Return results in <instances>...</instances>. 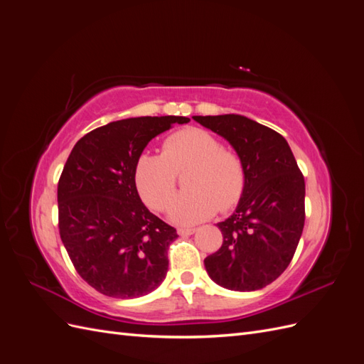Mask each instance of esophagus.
<instances>
[{"instance_id": "1", "label": "esophagus", "mask_w": 364, "mask_h": 364, "mask_svg": "<svg viewBox=\"0 0 364 364\" xmlns=\"http://www.w3.org/2000/svg\"><path fill=\"white\" fill-rule=\"evenodd\" d=\"M196 232V229H188V228H179L178 229V234L179 235H193Z\"/></svg>"}]
</instances>
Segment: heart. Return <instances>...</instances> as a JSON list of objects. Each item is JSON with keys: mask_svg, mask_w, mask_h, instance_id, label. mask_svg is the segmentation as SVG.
Here are the masks:
<instances>
[{"mask_svg": "<svg viewBox=\"0 0 364 364\" xmlns=\"http://www.w3.org/2000/svg\"><path fill=\"white\" fill-rule=\"evenodd\" d=\"M186 193L168 208L171 222L190 226L211 218L218 208L235 206L246 188V170L237 153L225 150L211 132L182 129L164 142V155L144 151L135 164L139 196L151 209L162 211L171 202L178 174L186 170Z\"/></svg>", "mask_w": 364, "mask_h": 364, "instance_id": "obj_1", "label": "heart"}]
</instances>
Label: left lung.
Returning <instances> with one entry per match:
<instances>
[{
    "instance_id": "left-lung-1",
    "label": "left lung",
    "mask_w": 364,
    "mask_h": 364,
    "mask_svg": "<svg viewBox=\"0 0 364 364\" xmlns=\"http://www.w3.org/2000/svg\"><path fill=\"white\" fill-rule=\"evenodd\" d=\"M223 136L243 161L246 188L234 214L217 223L223 245L205 258L220 287L255 291L289 267L305 223V181L282 135L237 114L193 117Z\"/></svg>"
}]
</instances>
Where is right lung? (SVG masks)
Masks as SVG:
<instances>
[{
	"instance_id": "1",
	"label": "right lung",
	"mask_w": 364,
	"mask_h": 364,
	"mask_svg": "<svg viewBox=\"0 0 364 364\" xmlns=\"http://www.w3.org/2000/svg\"><path fill=\"white\" fill-rule=\"evenodd\" d=\"M188 121H112L73 147L58 185L59 232L77 273L102 294L134 299L165 279L167 250L178 234L141 202L135 164L153 138Z\"/></svg>"
}]
</instances>
